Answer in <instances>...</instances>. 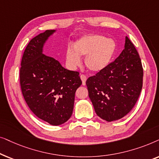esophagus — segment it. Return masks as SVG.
<instances>
[{
  "label": "esophagus",
  "instance_id": "obj_1",
  "mask_svg": "<svg viewBox=\"0 0 159 159\" xmlns=\"http://www.w3.org/2000/svg\"><path fill=\"white\" fill-rule=\"evenodd\" d=\"M80 78H81V80H82V84H83V85H85V82H86V80H87L86 76L84 75H80Z\"/></svg>",
  "mask_w": 159,
  "mask_h": 159
}]
</instances>
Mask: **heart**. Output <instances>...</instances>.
I'll return each mask as SVG.
<instances>
[{"label":"heart","instance_id":"heart-1","mask_svg":"<svg viewBox=\"0 0 159 159\" xmlns=\"http://www.w3.org/2000/svg\"><path fill=\"white\" fill-rule=\"evenodd\" d=\"M116 43L100 34H90L80 38L74 48L66 50V64L75 69L81 64V56H85L84 63L89 70L99 72L108 66L116 51Z\"/></svg>","mask_w":159,"mask_h":159}]
</instances>
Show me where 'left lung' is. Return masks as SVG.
Wrapping results in <instances>:
<instances>
[{"instance_id": "left-lung-1", "label": "left lung", "mask_w": 159, "mask_h": 159, "mask_svg": "<svg viewBox=\"0 0 159 159\" xmlns=\"http://www.w3.org/2000/svg\"><path fill=\"white\" fill-rule=\"evenodd\" d=\"M143 77L140 56L126 37L125 49L120 55L86 81L89 98L98 116L112 121L127 115L140 96Z\"/></svg>"}]
</instances>
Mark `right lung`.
<instances>
[{"label":"right lung","instance_id":"obj_1","mask_svg":"<svg viewBox=\"0 0 159 159\" xmlns=\"http://www.w3.org/2000/svg\"><path fill=\"white\" fill-rule=\"evenodd\" d=\"M46 30L32 38L24 52L20 68L22 95L38 118L58 126L73 112L75 92L82 84L78 71L66 69L55 58L43 54V47L54 32Z\"/></svg>","mask_w":159,"mask_h":159}]
</instances>
